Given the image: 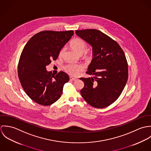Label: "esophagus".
Segmentation results:
<instances>
[{
  "label": "esophagus",
  "mask_w": 151,
  "mask_h": 151,
  "mask_svg": "<svg viewBox=\"0 0 151 151\" xmlns=\"http://www.w3.org/2000/svg\"><path fill=\"white\" fill-rule=\"evenodd\" d=\"M70 80L71 81H75L77 80V78H75V77H70Z\"/></svg>",
  "instance_id": "obj_1"
}]
</instances>
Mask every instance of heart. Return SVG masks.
I'll return each instance as SVG.
<instances>
[{"label": "heart", "mask_w": 151, "mask_h": 151, "mask_svg": "<svg viewBox=\"0 0 151 151\" xmlns=\"http://www.w3.org/2000/svg\"><path fill=\"white\" fill-rule=\"evenodd\" d=\"M71 48L74 50L77 53L81 55L84 59L88 60L91 58L92 51L89 49H86L88 44L86 41L81 38H77L73 40L70 42ZM65 51V47H62L59 52V56L62 57ZM84 69L83 65L81 64H67L64 66V70L68 74L76 76L79 72Z\"/></svg>", "instance_id": "b5f03b06"}]
</instances>
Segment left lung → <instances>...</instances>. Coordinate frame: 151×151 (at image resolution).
<instances>
[{
    "label": "left lung",
    "mask_w": 151,
    "mask_h": 151,
    "mask_svg": "<svg viewBox=\"0 0 151 151\" xmlns=\"http://www.w3.org/2000/svg\"><path fill=\"white\" fill-rule=\"evenodd\" d=\"M76 33L92 46L93 58L86 74L93 77L80 78L84 99L95 108H106L120 96L129 77L128 63L119 43L99 30H76Z\"/></svg>",
    "instance_id": "8db88e82"
}]
</instances>
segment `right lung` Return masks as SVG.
<instances>
[{"label": "right lung", "mask_w": 151, "mask_h": 151, "mask_svg": "<svg viewBox=\"0 0 151 151\" xmlns=\"http://www.w3.org/2000/svg\"><path fill=\"white\" fill-rule=\"evenodd\" d=\"M73 34L72 30L43 31L25 45L18 64V76L25 92L37 104L49 106L61 97L69 76L62 71L53 76L46 66L58 59L59 50Z\"/></svg>", "instance_id": "add662e5"}]
</instances>
